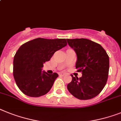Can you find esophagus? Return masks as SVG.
Segmentation results:
<instances>
[{
    "label": "esophagus",
    "mask_w": 121,
    "mask_h": 121,
    "mask_svg": "<svg viewBox=\"0 0 121 121\" xmlns=\"http://www.w3.org/2000/svg\"><path fill=\"white\" fill-rule=\"evenodd\" d=\"M60 76H65V75H66V73H60Z\"/></svg>",
    "instance_id": "34e87169"
}]
</instances>
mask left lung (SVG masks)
<instances>
[{
	"mask_svg": "<svg viewBox=\"0 0 121 121\" xmlns=\"http://www.w3.org/2000/svg\"><path fill=\"white\" fill-rule=\"evenodd\" d=\"M67 41L77 55V71L82 74L79 78L71 75L72 81L67 86L68 90L79 100L92 99L106 85L109 73V56L99 43L87 39H67Z\"/></svg>",
	"mask_w": 121,
	"mask_h": 121,
	"instance_id": "8db88e82",
	"label": "left lung"
}]
</instances>
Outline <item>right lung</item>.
Instances as JSON below:
<instances>
[{
  "label": "right lung",
  "mask_w": 121,
  "mask_h": 121,
  "mask_svg": "<svg viewBox=\"0 0 121 121\" xmlns=\"http://www.w3.org/2000/svg\"><path fill=\"white\" fill-rule=\"evenodd\" d=\"M66 45L65 39L37 38L20 47L14 56L13 73L21 92L31 97H40L49 92L58 74H49L42 71V68L55 52Z\"/></svg>",
  "instance_id": "right-lung-1"
}]
</instances>
